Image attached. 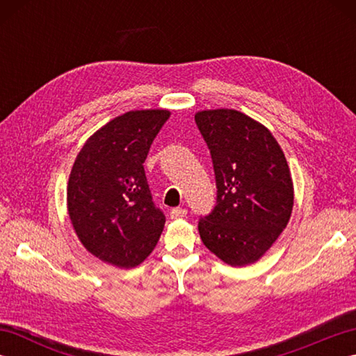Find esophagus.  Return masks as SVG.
<instances>
[{
	"mask_svg": "<svg viewBox=\"0 0 356 356\" xmlns=\"http://www.w3.org/2000/svg\"><path fill=\"white\" fill-rule=\"evenodd\" d=\"M186 216V209L185 208H174L170 211V217L171 218H182Z\"/></svg>",
	"mask_w": 356,
	"mask_h": 356,
	"instance_id": "1",
	"label": "esophagus"
}]
</instances>
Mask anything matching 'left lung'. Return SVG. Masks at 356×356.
Listing matches in <instances>:
<instances>
[{
	"label": "left lung",
	"instance_id": "1",
	"mask_svg": "<svg viewBox=\"0 0 356 356\" xmlns=\"http://www.w3.org/2000/svg\"><path fill=\"white\" fill-rule=\"evenodd\" d=\"M195 124L213 159L217 205L200 238L229 266L259 261L289 222L293 184L282 147L263 124L232 108L202 110Z\"/></svg>",
	"mask_w": 356,
	"mask_h": 356
}]
</instances>
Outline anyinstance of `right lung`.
Listing matches in <instances>:
<instances>
[{
    "mask_svg": "<svg viewBox=\"0 0 356 356\" xmlns=\"http://www.w3.org/2000/svg\"><path fill=\"white\" fill-rule=\"evenodd\" d=\"M170 110H131L86 140L67 184V209L90 254L116 268L138 266L165 226L154 207L143 162Z\"/></svg>",
    "mask_w": 356,
    "mask_h": 356,
    "instance_id": "obj_1",
    "label": "right lung"
}]
</instances>
